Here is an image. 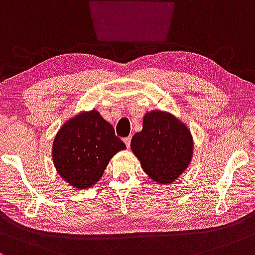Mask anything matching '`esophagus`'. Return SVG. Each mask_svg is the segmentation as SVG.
<instances>
[{"mask_svg": "<svg viewBox=\"0 0 255 255\" xmlns=\"http://www.w3.org/2000/svg\"><path fill=\"white\" fill-rule=\"evenodd\" d=\"M124 143H125V144H127V147H128V148L130 147V143H131V137H130V136H128V137H125V138H124Z\"/></svg>", "mask_w": 255, "mask_h": 255, "instance_id": "34e87169", "label": "esophagus"}]
</instances>
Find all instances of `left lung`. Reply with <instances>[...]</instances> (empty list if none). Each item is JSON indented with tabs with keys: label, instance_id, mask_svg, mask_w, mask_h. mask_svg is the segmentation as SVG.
I'll return each instance as SVG.
<instances>
[{
	"label": "left lung",
	"instance_id": "left-lung-1",
	"mask_svg": "<svg viewBox=\"0 0 255 255\" xmlns=\"http://www.w3.org/2000/svg\"><path fill=\"white\" fill-rule=\"evenodd\" d=\"M194 142L189 128L171 113L144 114L141 132L131 139V150L151 181L170 184L187 170Z\"/></svg>",
	"mask_w": 255,
	"mask_h": 255
}]
</instances>
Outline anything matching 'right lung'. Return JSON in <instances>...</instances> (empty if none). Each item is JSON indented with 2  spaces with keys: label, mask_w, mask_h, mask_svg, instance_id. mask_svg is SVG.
Wrapping results in <instances>:
<instances>
[{
  "label": "right lung",
  "mask_w": 255,
  "mask_h": 255,
  "mask_svg": "<svg viewBox=\"0 0 255 255\" xmlns=\"http://www.w3.org/2000/svg\"><path fill=\"white\" fill-rule=\"evenodd\" d=\"M125 143L96 110L68 119L53 142V162L61 178L77 189H87L100 181L110 160Z\"/></svg>",
  "instance_id": "obj_1"
}]
</instances>
